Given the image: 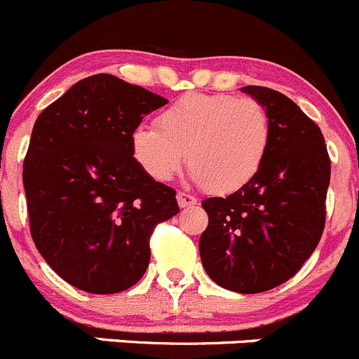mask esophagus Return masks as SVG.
I'll return each instance as SVG.
<instances>
[{
  "label": "esophagus",
  "mask_w": 359,
  "mask_h": 359,
  "mask_svg": "<svg viewBox=\"0 0 359 359\" xmlns=\"http://www.w3.org/2000/svg\"><path fill=\"white\" fill-rule=\"evenodd\" d=\"M176 199H177V204H180V208H190L197 203L196 197L190 196V194H185V192H177Z\"/></svg>",
  "instance_id": "34e87169"
}]
</instances>
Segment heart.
<instances>
[{
    "label": "heart",
    "instance_id": "obj_1",
    "mask_svg": "<svg viewBox=\"0 0 359 359\" xmlns=\"http://www.w3.org/2000/svg\"><path fill=\"white\" fill-rule=\"evenodd\" d=\"M269 141V116L255 98L189 93L160 112L156 126H137L130 146L135 162L156 182H169L187 156L197 183L231 194L261 170Z\"/></svg>",
    "mask_w": 359,
    "mask_h": 359
}]
</instances>
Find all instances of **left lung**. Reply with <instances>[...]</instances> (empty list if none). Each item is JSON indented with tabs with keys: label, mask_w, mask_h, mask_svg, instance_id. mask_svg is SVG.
Instances as JSON below:
<instances>
[{
	"label": "left lung",
	"mask_w": 359,
	"mask_h": 359,
	"mask_svg": "<svg viewBox=\"0 0 359 359\" xmlns=\"http://www.w3.org/2000/svg\"><path fill=\"white\" fill-rule=\"evenodd\" d=\"M264 105L271 141L261 170L227 197L203 201L201 261L213 282L241 294L287 282L319 243L331 162L319 126L285 95L245 86Z\"/></svg>",
	"instance_id": "8db88e82"
}]
</instances>
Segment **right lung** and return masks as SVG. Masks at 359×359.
<instances>
[{
	"mask_svg": "<svg viewBox=\"0 0 359 359\" xmlns=\"http://www.w3.org/2000/svg\"><path fill=\"white\" fill-rule=\"evenodd\" d=\"M167 100L114 75L79 81L46 107L22 165L29 231L47 264L74 287L114 294L149 264V238L180 211L176 190L132 155V132Z\"/></svg>",
	"mask_w": 359,
	"mask_h": 359,
	"instance_id": "right-lung-1",
	"label": "right lung"
}]
</instances>
